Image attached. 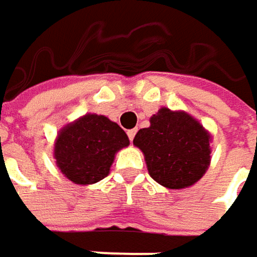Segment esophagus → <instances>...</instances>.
I'll use <instances>...</instances> for the list:
<instances>
[{"label":"esophagus","instance_id":"1","mask_svg":"<svg viewBox=\"0 0 257 257\" xmlns=\"http://www.w3.org/2000/svg\"><path fill=\"white\" fill-rule=\"evenodd\" d=\"M135 134H137V129H129V131H128V138L131 140V141L134 140Z\"/></svg>","mask_w":257,"mask_h":257}]
</instances>
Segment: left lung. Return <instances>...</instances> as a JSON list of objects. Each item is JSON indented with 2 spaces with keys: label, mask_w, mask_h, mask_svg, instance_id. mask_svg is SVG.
I'll use <instances>...</instances> for the list:
<instances>
[{
  "label": "left lung",
  "mask_w": 257,
  "mask_h": 257,
  "mask_svg": "<svg viewBox=\"0 0 257 257\" xmlns=\"http://www.w3.org/2000/svg\"><path fill=\"white\" fill-rule=\"evenodd\" d=\"M210 135L184 111L160 108L134 144L146 156L149 174L160 185L179 190L193 185L210 163Z\"/></svg>",
  "instance_id": "left-lung-1"
}]
</instances>
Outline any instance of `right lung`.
I'll use <instances>...</instances> for the list:
<instances>
[{
  "label": "right lung",
  "instance_id": "add662e5",
  "mask_svg": "<svg viewBox=\"0 0 257 257\" xmlns=\"http://www.w3.org/2000/svg\"><path fill=\"white\" fill-rule=\"evenodd\" d=\"M129 144L128 135L105 116L85 114L60 131L56 163L75 184H94L108 175L114 154Z\"/></svg>",
  "mask_w": 257,
  "mask_h": 257
}]
</instances>
